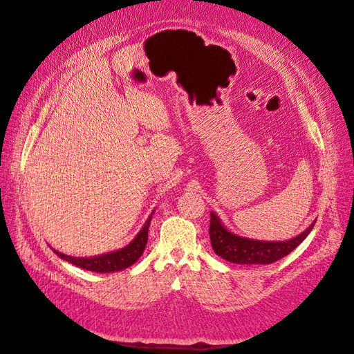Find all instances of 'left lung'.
<instances>
[{
  "mask_svg": "<svg viewBox=\"0 0 354 354\" xmlns=\"http://www.w3.org/2000/svg\"><path fill=\"white\" fill-rule=\"evenodd\" d=\"M311 223L310 227L302 232L299 236L290 241H256L242 238L229 232L221 224L220 218L211 212L209 238L215 254H218L224 260L238 265H270L274 261L290 254L299 243H301L314 227Z\"/></svg>",
  "mask_w": 354,
  "mask_h": 354,
  "instance_id": "obj_1",
  "label": "left lung"
}]
</instances>
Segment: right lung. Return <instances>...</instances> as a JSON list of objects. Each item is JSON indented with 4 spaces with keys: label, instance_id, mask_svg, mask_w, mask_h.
Masks as SVG:
<instances>
[{
    "label": "right lung",
    "instance_id": "add662e5",
    "mask_svg": "<svg viewBox=\"0 0 354 354\" xmlns=\"http://www.w3.org/2000/svg\"><path fill=\"white\" fill-rule=\"evenodd\" d=\"M151 218H152V214L147 220V223H145L142 230L138 233V236H136L129 245L118 251H112V252H107V254L95 256V257H71V256L62 254V252L57 250H53V252L71 265L79 266L86 270L100 272V274L122 270L125 268L134 265L136 261L139 260V257L143 254L145 247H147V242H148V229H149Z\"/></svg>",
    "mask_w": 354,
    "mask_h": 354
}]
</instances>
